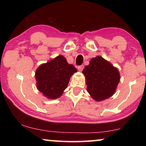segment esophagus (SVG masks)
<instances>
[{"label":"esophagus","mask_w":146,"mask_h":146,"mask_svg":"<svg viewBox=\"0 0 146 146\" xmlns=\"http://www.w3.org/2000/svg\"><path fill=\"white\" fill-rule=\"evenodd\" d=\"M83 69H84V66L83 65H81V66H78V70L80 72L82 71Z\"/></svg>","instance_id":"1"}]
</instances>
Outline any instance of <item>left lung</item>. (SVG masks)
<instances>
[{"mask_svg": "<svg viewBox=\"0 0 146 146\" xmlns=\"http://www.w3.org/2000/svg\"><path fill=\"white\" fill-rule=\"evenodd\" d=\"M82 73L86 80L87 92L96 101L111 97L120 80L118 70L99 56L90 60Z\"/></svg>", "mask_w": 146, "mask_h": 146, "instance_id": "1", "label": "left lung"}]
</instances>
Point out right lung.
Segmentation results:
<instances>
[{
    "instance_id": "1",
    "label": "right lung",
    "mask_w": 146,
    "mask_h": 146,
    "mask_svg": "<svg viewBox=\"0 0 146 146\" xmlns=\"http://www.w3.org/2000/svg\"><path fill=\"white\" fill-rule=\"evenodd\" d=\"M77 70L63 56H58L38 68L35 73L37 89L49 99H56L67 88L71 76Z\"/></svg>"
}]
</instances>
